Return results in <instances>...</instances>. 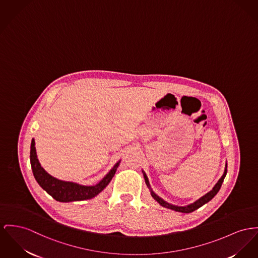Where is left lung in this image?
<instances>
[{
	"mask_svg": "<svg viewBox=\"0 0 258 258\" xmlns=\"http://www.w3.org/2000/svg\"><path fill=\"white\" fill-rule=\"evenodd\" d=\"M226 174H227V164H226V168H225L223 176L219 179V181L216 183V185L213 187V189H211L209 192H207L204 197H202L201 199H199V200H198L197 202H195L194 204H190V205L187 206H173V205H170V204L164 202L161 198H159L157 195H155V192L153 191V189H151V186H150L148 177H147V175H146L145 172H144V177H145V181H146L147 186L151 189V195H152V197L155 199V201H156L160 206H163V207H166V208H169V209H172V210H175V211H178V212L189 213V212H192V211H195L196 209L200 208L201 206L206 205V203H208L209 201H211V200L215 197V195L219 191V189H220L221 186H222V183H223L224 178H225Z\"/></svg>",
	"mask_w": 258,
	"mask_h": 258,
	"instance_id": "8db88e82",
	"label": "left lung"
}]
</instances>
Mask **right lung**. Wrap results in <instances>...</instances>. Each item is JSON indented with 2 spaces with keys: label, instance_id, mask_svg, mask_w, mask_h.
Returning <instances> with one entry per match:
<instances>
[{
  "label": "right lung",
  "instance_id": "1",
  "mask_svg": "<svg viewBox=\"0 0 258 258\" xmlns=\"http://www.w3.org/2000/svg\"><path fill=\"white\" fill-rule=\"evenodd\" d=\"M30 149V163L36 181L42 187V189H45L55 201L61 203L85 201L93 199L108 185V183L110 182V180L116 172V168L119 165V162H117L114 165V167L108 172L103 180L97 185L82 186L73 182H66L58 180L45 171L37 158L34 139H32Z\"/></svg>",
  "mask_w": 258,
  "mask_h": 258
}]
</instances>
